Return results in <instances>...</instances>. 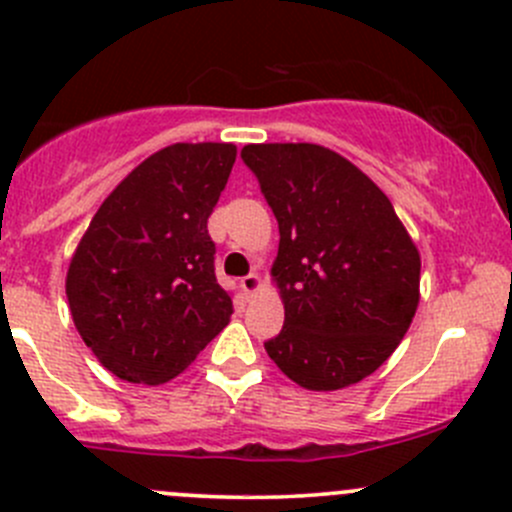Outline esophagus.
Listing matches in <instances>:
<instances>
[{"instance_id": "1", "label": "esophagus", "mask_w": 512, "mask_h": 512, "mask_svg": "<svg viewBox=\"0 0 512 512\" xmlns=\"http://www.w3.org/2000/svg\"><path fill=\"white\" fill-rule=\"evenodd\" d=\"M240 285H242V289H245L247 297H252V294H255L257 289L262 287V280H260V275H255V272H250V275H247V277H242Z\"/></svg>"}]
</instances>
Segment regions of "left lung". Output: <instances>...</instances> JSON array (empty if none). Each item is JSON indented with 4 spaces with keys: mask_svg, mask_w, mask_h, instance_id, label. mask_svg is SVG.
<instances>
[{
    "mask_svg": "<svg viewBox=\"0 0 512 512\" xmlns=\"http://www.w3.org/2000/svg\"><path fill=\"white\" fill-rule=\"evenodd\" d=\"M280 225L272 277L285 327L270 359L309 391L374 374L409 332L421 257L391 200L339 153L314 143L242 148Z\"/></svg>",
    "mask_w": 512,
    "mask_h": 512,
    "instance_id": "obj_1",
    "label": "left lung"
}]
</instances>
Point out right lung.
I'll return each mask as SVG.
<instances>
[{
    "label": "right lung",
    "instance_id": "obj_1",
    "mask_svg": "<svg viewBox=\"0 0 512 512\" xmlns=\"http://www.w3.org/2000/svg\"><path fill=\"white\" fill-rule=\"evenodd\" d=\"M235 156L232 143L153 153L103 200L81 237L66 275L71 317L118 379H173L230 322L208 218Z\"/></svg>",
    "mask_w": 512,
    "mask_h": 512
}]
</instances>
